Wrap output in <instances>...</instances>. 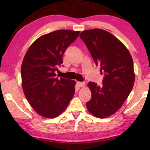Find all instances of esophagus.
I'll return each mask as SVG.
<instances>
[{
  "label": "esophagus",
  "mask_w": 150,
  "mask_h": 150,
  "mask_svg": "<svg viewBox=\"0 0 150 150\" xmlns=\"http://www.w3.org/2000/svg\"><path fill=\"white\" fill-rule=\"evenodd\" d=\"M77 85L79 87H83L85 86V83L84 82H77Z\"/></svg>",
  "instance_id": "34e87169"
}]
</instances>
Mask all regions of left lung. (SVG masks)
<instances>
[{
  "label": "left lung",
  "instance_id": "1",
  "mask_svg": "<svg viewBox=\"0 0 150 150\" xmlns=\"http://www.w3.org/2000/svg\"><path fill=\"white\" fill-rule=\"evenodd\" d=\"M79 37L96 65L105 73L101 86L88 83L92 95L86 103L87 109L97 118L108 117L121 107L132 89L135 79L132 58L120 40L104 30H85Z\"/></svg>",
  "mask_w": 150,
  "mask_h": 150
}]
</instances>
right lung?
Segmentation results:
<instances>
[{"instance_id":"right-lung-1","label":"right lung","mask_w":150,"mask_h":150,"mask_svg":"<svg viewBox=\"0 0 150 150\" xmlns=\"http://www.w3.org/2000/svg\"><path fill=\"white\" fill-rule=\"evenodd\" d=\"M79 31L59 30L40 37L31 45L21 67L22 88L38 115L52 118L65 110L75 93V81L55 77L68 46Z\"/></svg>"}]
</instances>
